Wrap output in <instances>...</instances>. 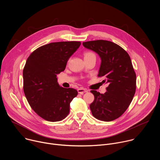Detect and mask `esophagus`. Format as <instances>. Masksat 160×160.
Listing matches in <instances>:
<instances>
[{"mask_svg": "<svg viewBox=\"0 0 160 160\" xmlns=\"http://www.w3.org/2000/svg\"><path fill=\"white\" fill-rule=\"evenodd\" d=\"M88 90L87 88H80L78 89V92L80 94H83L85 92H87Z\"/></svg>", "mask_w": 160, "mask_h": 160, "instance_id": "34e87169", "label": "esophagus"}]
</instances>
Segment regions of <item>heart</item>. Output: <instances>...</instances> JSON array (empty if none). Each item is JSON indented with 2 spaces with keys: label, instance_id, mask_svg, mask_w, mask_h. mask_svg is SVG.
Masks as SVG:
<instances>
[{
  "label": "heart",
  "instance_id": "1",
  "mask_svg": "<svg viewBox=\"0 0 160 160\" xmlns=\"http://www.w3.org/2000/svg\"><path fill=\"white\" fill-rule=\"evenodd\" d=\"M92 58H96V55L94 52L91 51H87L84 53V58L85 59H88Z\"/></svg>",
  "mask_w": 160,
  "mask_h": 160
}]
</instances>
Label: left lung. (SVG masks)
Returning <instances> with one entry per match:
<instances>
[{"label": "left lung", "instance_id": "left-lung-1", "mask_svg": "<svg viewBox=\"0 0 160 160\" xmlns=\"http://www.w3.org/2000/svg\"><path fill=\"white\" fill-rule=\"evenodd\" d=\"M101 59L98 77L108 86L104 94L90 90L94 96L90 108L98 120L111 122L121 117L130 104L136 90V74L128 54L118 44L104 40L83 42Z\"/></svg>", "mask_w": 160, "mask_h": 160}]
</instances>
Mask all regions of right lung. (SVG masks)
<instances>
[{
    "label": "right lung",
    "instance_id": "1",
    "mask_svg": "<svg viewBox=\"0 0 160 160\" xmlns=\"http://www.w3.org/2000/svg\"><path fill=\"white\" fill-rule=\"evenodd\" d=\"M80 42H52L37 48L28 58L22 72L26 98L37 115L49 122L64 119L76 89L59 85L57 74L63 72Z\"/></svg>",
    "mask_w": 160,
    "mask_h": 160
}]
</instances>
